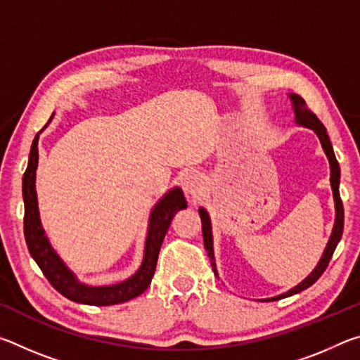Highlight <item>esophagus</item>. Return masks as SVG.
Instances as JSON below:
<instances>
[{"label": "esophagus", "mask_w": 360, "mask_h": 360, "mask_svg": "<svg viewBox=\"0 0 360 360\" xmlns=\"http://www.w3.org/2000/svg\"><path fill=\"white\" fill-rule=\"evenodd\" d=\"M181 186L187 197H195V195H198L203 191L202 178H200V176L195 172H187L184 176H182Z\"/></svg>", "instance_id": "1"}]
</instances>
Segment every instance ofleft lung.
Returning a JSON list of instances; mask_svg holds the SVG:
<instances>
[{
    "instance_id": "obj_1",
    "label": "left lung",
    "mask_w": 360,
    "mask_h": 360,
    "mask_svg": "<svg viewBox=\"0 0 360 360\" xmlns=\"http://www.w3.org/2000/svg\"><path fill=\"white\" fill-rule=\"evenodd\" d=\"M289 98L292 101V106H294L295 122H297L298 125L307 127V129H311L316 133V135H318L322 149H324L326 155L328 158V163H330V186H332L333 200H335V224H333V230H332L330 240H328L327 246L324 249V254H322L319 264L316 265L314 270L309 273V275L304 278L300 284L295 285L294 289H290V290L285 292V294H281V295H276V297H271V298H265V300H262V302H275V300H279V298H284V297L298 294V292L308 289L309 285H313L316 281H318L322 273L326 271L328 262H330L332 255L335 252V248H337V245H338L340 240H341V235H343V225H345L343 203H341V198H340V165H338V162H337V157H335V152H333V148H332L330 138H328V135H327L326 127L322 125V122L318 117H316L314 112L309 111V109L307 108V103H304V100L302 98L300 95L290 94ZM198 214H200V217H202V231H203L205 248H206V251H208V257L211 260V266H212V270H214V275L217 276L216 262H214V249H212L211 219H210L208 212H206L205 208H200L198 210Z\"/></svg>"
}]
</instances>
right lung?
<instances>
[{
    "label": "right lung",
    "mask_w": 360,
    "mask_h": 360,
    "mask_svg": "<svg viewBox=\"0 0 360 360\" xmlns=\"http://www.w3.org/2000/svg\"><path fill=\"white\" fill-rule=\"evenodd\" d=\"M52 119V117H51ZM51 122V120H49ZM47 127V125H46ZM41 133V131H39ZM39 133L34 136L32 150H30L28 167L23 173L22 179V193L23 203H25V217H23V233L28 251L32 254L36 264L44 273L47 281L52 288L58 290L63 297L70 300L84 304H95V307H108V304H117L129 302L131 298L141 295L149 288L150 279L154 276L158 251L165 238L169 224H172L174 214L181 210L187 208L184 193L179 187L172 188L160 202H158L149 217L148 236H146L144 257L143 264L135 275L125 281L112 285H87L77 281L75 273L63 264L53 251L44 229L41 225L38 197H36V168H38V139Z\"/></svg>",
    "instance_id": "right-lung-1"
}]
</instances>
